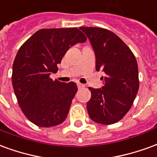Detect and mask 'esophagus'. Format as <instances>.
<instances>
[{
	"mask_svg": "<svg viewBox=\"0 0 157 157\" xmlns=\"http://www.w3.org/2000/svg\"><path fill=\"white\" fill-rule=\"evenodd\" d=\"M77 86H78V88H83L85 85H83L82 83H77Z\"/></svg>",
	"mask_w": 157,
	"mask_h": 157,
	"instance_id": "34e87169",
	"label": "esophagus"
}]
</instances>
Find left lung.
<instances>
[{
	"mask_svg": "<svg viewBox=\"0 0 157 157\" xmlns=\"http://www.w3.org/2000/svg\"><path fill=\"white\" fill-rule=\"evenodd\" d=\"M80 29L94 50L96 70L105 73V76H102L101 88L89 87L92 92L86 103L89 117L98 124H113L128 113L138 92L136 59L128 46L111 31L93 27Z\"/></svg>",
	"mask_w": 157,
	"mask_h": 157,
	"instance_id": "8db88e82",
	"label": "left lung"
}]
</instances>
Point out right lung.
<instances>
[{
	"mask_svg": "<svg viewBox=\"0 0 157 157\" xmlns=\"http://www.w3.org/2000/svg\"><path fill=\"white\" fill-rule=\"evenodd\" d=\"M86 41L76 28L40 29L19 48L12 65V86L24 115L39 127L60 124L77 92L75 82L53 81L69 48Z\"/></svg>",
	"mask_w": 157,
	"mask_h": 157,
	"instance_id": "1",
	"label": "right lung"
}]
</instances>
